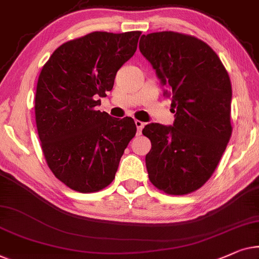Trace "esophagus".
Listing matches in <instances>:
<instances>
[{
  "label": "esophagus",
  "instance_id": "obj_1",
  "mask_svg": "<svg viewBox=\"0 0 259 259\" xmlns=\"http://www.w3.org/2000/svg\"><path fill=\"white\" fill-rule=\"evenodd\" d=\"M136 126H137V130H138V134H140L142 128H144V126H145V122H142L140 120H136Z\"/></svg>",
  "mask_w": 259,
  "mask_h": 259
}]
</instances>
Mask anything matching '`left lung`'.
<instances>
[{
  "label": "left lung",
  "mask_w": 259,
  "mask_h": 259,
  "mask_svg": "<svg viewBox=\"0 0 259 259\" xmlns=\"http://www.w3.org/2000/svg\"><path fill=\"white\" fill-rule=\"evenodd\" d=\"M140 52L171 99L173 126L152 122L148 178L157 189L186 195L210 179L230 140L231 83L216 52L194 36L174 31L141 36Z\"/></svg>",
  "instance_id": "obj_1"
}]
</instances>
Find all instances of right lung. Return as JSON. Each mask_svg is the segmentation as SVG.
Masks as SVG:
<instances>
[{
    "mask_svg": "<svg viewBox=\"0 0 259 259\" xmlns=\"http://www.w3.org/2000/svg\"><path fill=\"white\" fill-rule=\"evenodd\" d=\"M140 31H95L56 49L37 81L35 115L47 163L79 193L113 181L123 151L137 133L132 118L96 110L113 89L118 70L137 50Z\"/></svg>",
    "mask_w": 259,
    "mask_h": 259,
    "instance_id": "obj_1",
    "label": "right lung"
}]
</instances>
